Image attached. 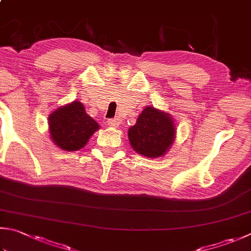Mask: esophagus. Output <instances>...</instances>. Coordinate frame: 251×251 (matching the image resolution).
I'll return each mask as SVG.
<instances>
[{"label": "esophagus", "mask_w": 251, "mask_h": 251, "mask_svg": "<svg viewBox=\"0 0 251 251\" xmlns=\"http://www.w3.org/2000/svg\"><path fill=\"white\" fill-rule=\"evenodd\" d=\"M108 126H110L112 127H118L119 126V122H118L117 119H109L108 120Z\"/></svg>", "instance_id": "34e87169"}]
</instances>
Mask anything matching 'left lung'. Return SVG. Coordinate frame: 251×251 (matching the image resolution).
<instances>
[{
  "label": "left lung",
  "instance_id": "obj_1",
  "mask_svg": "<svg viewBox=\"0 0 251 251\" xmlns=\"http://www.w3.org/2000/svg\"><path fill=\"white\" fill-rule=\"evenodd\" d=\"M127 136L136 153L157 158L166 154L173 145L176 129L170 115L149 106L127 131Z\"/></svg>",
  "mask_w": 251,
  "mask_h": 251
}]
</instances>
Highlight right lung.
Instances as JSON below:
<instances>
[{
    "mask_svg": "<svg viewBox=\"0 0 251 251\" xmlns=\"http://www.w3.org/2000/svg\"><path fill=\"white\" fill-rule=\"evenodd\" d=\"M99 129V125L85 111L82 102L74 100L49 116V132L53 143L64 151H78Z\"/></svg>",
    "mask_w": 251,
    "mask_h": 251,
    "instance_id": "add662e5",
    "label": "right lung"
}]
</instances>
